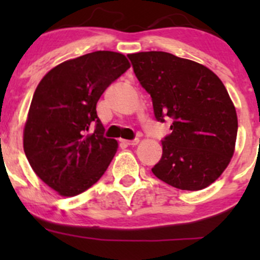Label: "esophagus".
Listing matches in <instances>:
<instances>
[{"label": "esophagus", "instance_id": "esophagus-1", "mask_svg": "<svg viewBox=\"0 0 260 260\" xmlns=\"http://www.w3.org/2000/svg\"><path fill=\"white\" fill-rule=\"evenodd\" d=\"M122 142L124 143V145H127V146H136V145H138V143H140V140H137V138H136V140H133V141L122 140Z\"/></svg>", "mask_w": 260, "mask_h": 260}]
</instances>
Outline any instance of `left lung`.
I'll use <instances>...</instances> for the list:
<instances>
[{"mask_svg":"<svg viewBox=\"0 0 260 260\" xmlns=\"http://www.w3.org/2000/svg\"><path fill=\"white\" fill-rule=\"evenodd\" d=\"M151 94L156 119L172 118L152 172L172 187L199 191L225 171L235 151L238 117L226 88L205 65L165 51L128 55Z\"/></svg>","mask_w":260,"mask_h":260,"instance_id":"obj_1","label":"left lung"}]
</instances>
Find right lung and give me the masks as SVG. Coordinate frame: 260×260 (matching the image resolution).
<instances>
[{"mask_svg":"<svg viewBox=\"0 0 260 260\" xmlns=\"http://www.w3.org/2000/svg\"><path fill=\"white\" fill-rule=\"evenodd\" d=\"M131 64L120 52L94 51L56 65L34 93L23 128V151L36 176L72 198L96 182L118 142L103 136L96 103ZM91 122L93 134H88Z\"/></svg>","mask_w":260,"mask_h":260,"instance_id":"add662e5","label":"right lung"}]
</instances>
